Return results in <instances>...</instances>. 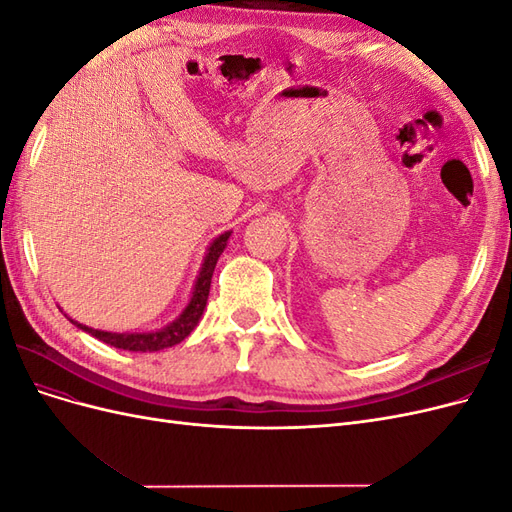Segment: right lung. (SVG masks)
Segmentation results:
<instances>
[{
  "label": "right lung",
  "mask_w": 512,
  "mask_h": 512,
  "mask_svg": "<svg viewBox=\"0 0 512 512\" xmlns=\"http://www.w3.org/2000/svg\"><path fill=\"white\" fill-rule=\"evenodd\" d=\"M232 235V230L222 232V235L215 237L209 247L207 254L203 258V265H200V271L196 275V282L192 288V297L188 301V305L183 307V312L173 320L168 322L166 327L156 329V331H126V333H115V331H102V329H91L87 324H81L72 320L68 314V320L79 327L81 331L94 335L100 342L115 346L121 350L128 352H158L170 346L181 344L185 337H188L194 329L198 320L203 318V312L207 307V299H209V288H211V277H213V269L218 265V258L222 256V252L226 250L228 239Z\"/></svg>",
  "instance_id": "1"
}]
</instances>
